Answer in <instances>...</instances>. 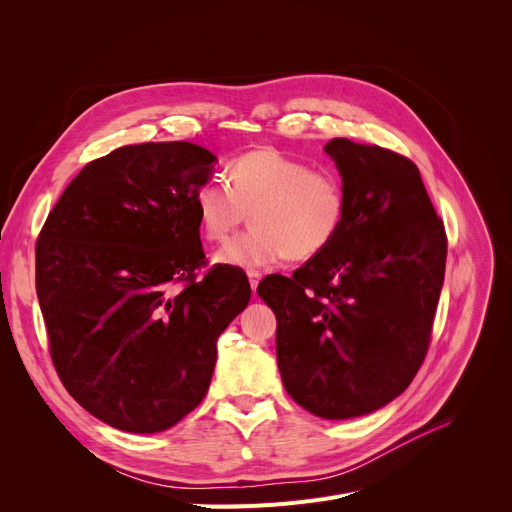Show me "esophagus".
<instances>
[{"label":"esophagus","mask_w":512,"mask_h":512,"mask_svg":"<svg viewBox=\"0 0 512 512\" xmlns=\"http://www.w3.org/2000/svg\"><path fill=\"white\" fill-rule=\"evenodd\" d=\"M247 276H249L251 288L257 290V284H259V280H261V272H257V270H247Z\"/></svg>","instance_id":"34e87169"}]
</instances>
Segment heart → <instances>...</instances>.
I'll list each match as a JSON object with an SVG mask.
<instances>
[{"label":"heart","mask_w":512,"mask_h":512,"mask_svg":"<svg viewBox=\"0 0 512 512\" xmlns=\"http://www.w3.org/2000/svg\"><path fill=\"white\" fill-rule=\"evenodd\" d=\"M195 211L211 242H226L251 213L253 226L215 259L253 267L284 257L307 261L324 253L346 226L351 203L336 172L263 147L230 161L228 184L218 178L201 182Z\"/></svg>","instance_id":"obj_1"}]
</instances>
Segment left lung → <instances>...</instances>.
<instances>
[{
	"instance_id": "1",
	"label": "left lung",
	"mask_w": 512,
	"mask_h": 512,
	"mask_svg": "<svg viewBox=\"0 0 512 512\" xmlns=\"http://www.w3.org/2000/svg\"><path fill=\"white\" fill-rule=\"evenodd\" d=\"M326 153L348 193L332 247L257 292L278 319L286 392L309 413L351 419L413 382L432 340L446 267L444 224L419 168L378 145L332 139Z\"/></svg>"
}]
</instances>
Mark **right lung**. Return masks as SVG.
Instances as JSON below:
<instances>
[{
	"mask_svg": "<svg viewBox=\"0 0 512 512\" xmlns=\"http://www.w3.org/2000/svg\"><path fill=\"white\" fill-rule=\"evenodd\" d=\"M213 161L186 141L120 147L78 172L39 232L53 367L80 407L122 432H164L191 413L220 334L249 305L232 265L197 276L207 259L195 191Z\"/></svg>",
	"mask_w": 512,
	"mask_h": 512,
	"instance_id": "1",
	"label": "right lung"
}]
</instances>
